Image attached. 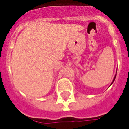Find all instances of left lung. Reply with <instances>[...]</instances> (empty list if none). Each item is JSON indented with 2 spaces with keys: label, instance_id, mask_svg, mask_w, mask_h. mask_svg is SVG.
I'll list each match as a JSON object with an SVG mask.
<instances>
[{
  "label": "left lung",
  "instance_id": "obj_1",
  "mask_svg": "<svg viewBox=\"0 0 129 129\" xmlns=\"http://www.w3.org/2000/svg\"><path fill=\"white\" fill-rule=\"evenodd\" d=\"M116 75H117V73H116L115 75V77H114L113 80V81H112V83H111V85L113 84V82H114V81H115V77H116Z\"/></svg>",
  "mask_w": 129,
  "mask_h": 129
}]
</instances>
